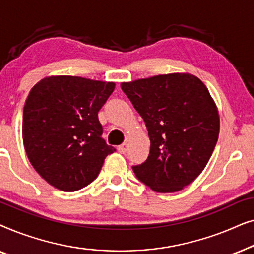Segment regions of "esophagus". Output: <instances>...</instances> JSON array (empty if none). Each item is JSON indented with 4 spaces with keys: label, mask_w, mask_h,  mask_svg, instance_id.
<instances>
[{
    "label": "esophagus",
    "mask_w": 254,
    "mask_h": 254,
    "mask_svg": "<svg viewBox=\"0 0 254 254\" xmlns=\"http://www.w3.org/2000/svg\"><path fill=\"white\" fill-rule=\"evenodd\" d=\"M127 143H123L121 145H119V147H118V151L120 152V154H125V152L127 151Z\"/></svg>",
    "instance_id": "esophagus-1"
}]
</instances>
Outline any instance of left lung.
Returning <instances> with one entry per match:
<instances>
[{
  "label": "left lung",
  "instance_id": "left-lung-1",
  "mask_svg": "<svg viewBox=\"0 0 254 254\" xmlns=\"http://www.w3.org/2000/svg\"><path fill=\"white\" fill-rule=\"evenodd\" d=\"M143 118L150 138L145 162L133 166L138 180L158 193H173L206 168L220 133V116L207 86L189 72L121 83Z\"/></svg>",
  "mask_w": 254,
  "mask_h": 254
}]
</instances>
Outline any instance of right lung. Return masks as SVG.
I'll list each match as a JSON object with an SVG mask.
<instances>
[{"label":"right lung","mask_w":254,"mask_h":254,"mask_svg":"<svg viewBox=\"0 0 254 254\" xmlns=\"http://www.w3.org/2000/svg\"><path fill=\"white\" fill-rule=\"evenodd\" d=\"M114 82L78 76H48L31 89L23 111V143L43 179L64 192L97 178L106 156L116 151L102 137L98 112Z\"/></svg>","instance_id":"1"}]
</instances>
